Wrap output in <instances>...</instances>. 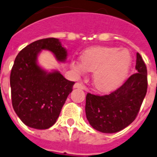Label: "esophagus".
Returning <instances> with one entry per match:
<instances>
[{"instance_id": "34e87169", "label": "esophagus", "mask_w": 157, "mask_h": 157, "mask_svg": "<svg viewBox=\"0 0 157 157\" xmlns=\"http://www.w3.org/2000/svg\"><path fill=\"white\" fill-rule=\"evenodd\" d=\"M73 87H74L75 89H81V90H85V89H86L85 85H82L81 83H79V82H76Z\"/></svg>"}]
</instances>
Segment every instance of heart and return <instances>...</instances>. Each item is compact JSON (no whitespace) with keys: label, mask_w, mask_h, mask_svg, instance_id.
Here are the masks:
<instances>
[{"label":"heart","mask_w":157,"mask_h":157,"mask_svg":"<svg viewBox=\"0 0 157 157\" xmlns=\"http://www.w3.org/2000/svg\"><path fill=\"white\" fill-rule=\"evenodd\" d=\"M81 62L72 63V68L78 73L94 71V85L99 91L114 90L127 77L132 63V56L126 49L95 47L85 50Z\"/></svg>","instance_id":"b5f03b06"}]
</instances>
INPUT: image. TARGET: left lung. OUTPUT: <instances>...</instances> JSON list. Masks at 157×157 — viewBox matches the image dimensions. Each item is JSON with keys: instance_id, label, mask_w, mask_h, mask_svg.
<instances>
[{"instance_id": "8db88e82", "label": "left lung", "mask_w": 157, "mask_h": 157, "mask_svg": "<svg viewBox=\"0 0 157 157\" xmlns=\"http://www.w3.org/2000/svg\"><path fill=\"white\" fill-rule=\"evenodd\" d=\"M136 69V73L109 94H87L85 114L93 128L103 133H115L136 119L147 89V67L139 53Z\"/></svg>"}]
</instances>
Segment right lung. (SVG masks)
I'll return each instance as SVG.
<instances>
[{
	"instance_id": "1",
	"label": "right lung",
	"mask_w": 157,
	"mask_h": 157,
	"mask_svg": "<svg viewBox=\"0 0 157 157\" xmlns=\"http://www.w3.org/2000/svg\"><path fill=\"white\" fill-rule=\"evenodd\" d=\"M42 50L52 52L59 62L66 60L67 51L58 39H39L19 52L10 73L15 113L24 124L40 130L56 123L75 84L58 71L48 72L38 64L37 59Z\"/></svg>"
}]
</instances>
